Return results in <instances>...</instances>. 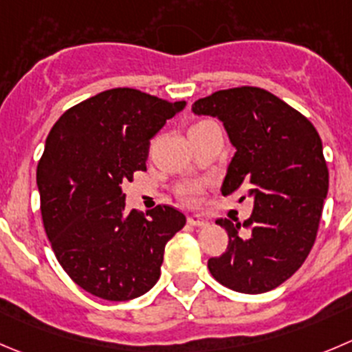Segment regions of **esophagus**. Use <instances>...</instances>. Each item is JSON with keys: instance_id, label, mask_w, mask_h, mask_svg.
I'll return each instance as SVG.
<instances>
[{"instance_id": "1", "label": "esophagus", "mask_w": 352, "mask_h": 352, "mask_svg": "<svg viewBox=\"0 0 352 352\" xmlns=\"http://www.w3.org/2000/svg\"><path fill=\"white\" fill-rule=\"evenodd\" d=\"M188 224H192V226H199V228H204V226H207V224H209V219L204 216H200V214H192V216H188Z\"/></svg>"}]
</instances>
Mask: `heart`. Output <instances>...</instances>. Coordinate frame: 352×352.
Here are the masks:
<instances>
[{
	"mask_svg": "<svg viewBox=\"0 0 352 352\" xmlns=\"http://www.w3.org/2000/svg\"><path fill=\"white\" fill-rule=\"evenodd\" d=\"M199 195H200V188L195 185H190V186H185V188L182 190V199L185 200V202H197L199 200Z\"/></svg>",
	"mask_w": 352,
	"mask_h": 352,
	"instance_id": "1",
	"label": "heart"
}]
</instances>
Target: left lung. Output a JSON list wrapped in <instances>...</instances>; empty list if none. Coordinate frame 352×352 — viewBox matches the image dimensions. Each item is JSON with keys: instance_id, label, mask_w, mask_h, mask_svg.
<instances>
[{"instance_id": "obj_1", "label": "left lung", "mask_w": 352, "mask_h": 352, "mask_svg": "<svg viewBox=\"0 0 352 352\" xmlns=\"http://www.w3.org/2000/svg\"><path fill=\"white\" fill-rule=\"evenodd\" d=\"M192 112L219 119L235 146L221 193L245 186L254 200L243 224L216 221L230 240L207 263L210 274L236 292H270L302 266L316 240L329 193L320 135L278 96L250 86L197 100Z\"/></svg>"}]
</instances>
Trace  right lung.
Masks as SVG:
<instances>
[{
    "label": "right lung",
    "mask_w": 352,
    "mask_h": 352,
    "mask_svg": "<svg viewBox=\"0 0 352 352\" xmlns=\"http://www.w3.org/2000/svg\"><path fill=\"white\" fill-rule=\"evenodd\" d=\"M185 107L107 89L67 110L46 138L36 174L45 232L65 273L100 299L148 292L166 243L185 226V214L169 206L148 217L126 210L122 193V183L146 169L150 140Z\"/></svg>",
    "instance_id": "1"
}]
</instances>
